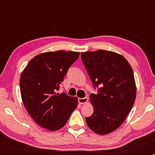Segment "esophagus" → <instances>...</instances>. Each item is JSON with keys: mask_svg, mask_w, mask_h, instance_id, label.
<instances>
[{"mask_svg": "<svg viewBox=\"0 0 155 155\" xmlns=\"http://www.w3.org/2000/svg\"><path fill=\"white\" fill-rule=\"evenodd\" d=\"M88 101V98L87 97H80V98L78 99V101H79V103L80 104H86L87 102Z\"/></svg>", "mask_w": 155, "mask_h": 155, "instance_id": "obj_1", "label": "esophagus"}]
</instances>
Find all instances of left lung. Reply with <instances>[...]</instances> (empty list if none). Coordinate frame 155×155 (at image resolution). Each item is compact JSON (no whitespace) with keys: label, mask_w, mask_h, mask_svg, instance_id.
Returning a JSON list of instances; mask_svg holds the SVG:
<instances>
[{"label":"left lung","mask_w":155,"mask_h":155,"mask_svg":"<svg viewBox=\"0 0 155 155\" xmlns=\"http://www.w3.org/2000/svg\"><path fill=\"white\" fill-rule=\"evenodd\" d=\"M81 58L97 90V93L90 95L94 111L86 117V122L97 134H108L123 123L134 104L133 69L123 56L111 51L81 52Z\"/></svg>","instance_id":"left-lung-1"}]
</instances>
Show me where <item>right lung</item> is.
<instances>
[{
  "label": "right lung",
  "mask_w": 155,
  "mask_h": 155,
  "mask_svg": "<svg viewBox=\"0 0 155 155\" xmlns=\"http://www.w3.org/2000/svg\"><path fill=\"white\" fill-rule=\"evenodd\" d=\"M79 56V52L71 51L42 53L33 58L22 73L19 85L23 104L41 127L51 131L60 129L77 106V97L57 92Z\"/></svg>",
  "instance_id": "right-lung-1"
}]
</instances>
